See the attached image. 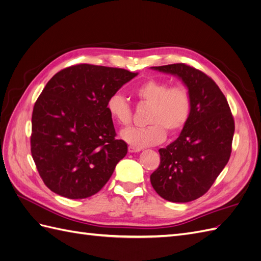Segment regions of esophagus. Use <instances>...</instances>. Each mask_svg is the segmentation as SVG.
<instances>
[{"instance_id":"obj_1","label":"esophagus","mask_w":261,"mask_h":261,"mask_svg":"<svg viewBox=\"0 0 261 261\" xmlns=\"http://www.w3.org/2000/svg\"><path fill=\"white\" fill-rule=\"evenodd\" d=\"M128 151H129L130 153H134V152H139V151H140V149H139V148H135V147H133V146H129V147H128Z\"/></svg>"}]
</instances>
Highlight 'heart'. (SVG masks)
Here are the masks:
<instances>
[{
	"instance_id": "b5f03b06",
	"label": "heart",
	"mask_w": 261,
	"mask_h": 261,
	"mask_svg": "<svg viewBox=\"0 0 261 261\" xmlns=\"http://www.w3.org/2000/svg\"><path fill=\"white\" fill-rule=\"evenodd\" d=\"M141 103L151 107L148 124L144 128H127L121 133L122 138L136 148L160 144L168 130L177 134L185 127L192 112V97L184 86H171L160 80H148L135 89ZM107 110L112 120L127 126L133 118L132 107L121 93H113L107 101Z\"/></svg>"
}]
</instances>
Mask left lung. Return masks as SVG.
I'll use <instances>...</instances> for the list:
<instances>
[{
	"label": "left lung",
	"mask_w": 261,
	"mask_h": 261,
	"mask_svg": "<svg viewBox=\"0 0 261 261\" xmlns=\"http://www.w3.org/2000/svg\"><path fill=\"white\" fill-rule=\"evenodd\" d=\"M181 81L192 97V112L179 136L161 148L160 165L150 181L158 195L188 202L206 194L230 159L234 120L222 91L209 76L178 63L150 67Z\"/></svg>",
	"instance_id": "left-lung-1"
}]
</instances>
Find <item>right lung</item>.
I'll use <instances>...</instances> for the list:
<instances>
[{"label": "right lung", "mask_w": 261, "mask_h": 261, "mask_svg": "<svg viewBox=\"0 0 261 261\" xmlns=\"http://www.w3.org/2000/svg\"><path fill=\"white\" fill-rule=\"evenodd\" d=\"M138 73L80 64L45 85L31 117V154L44 184L69 199L97 194L127 153L115 138L109 97Z\"/></svg>", "instance_id": "right-lung-1"}]
</instances>
